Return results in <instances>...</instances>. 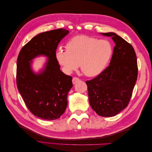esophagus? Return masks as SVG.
<instances>
[{"label": "esophagus", "mask_w": 152, "mask_h": 152, "mask_svg": "<svg viewBox=\"0 0 152 152\" xmlns=\"http://www.w3.org/2000/svg\"><path fill=\"white\" fill-rule=\"evenodd\" d=\"M80 80H79V78H77V77H74L73 78V79H72V82H73V84H76L77 82H79Z\"/></svg>", "instance_id": "esophagus-1"}]
</instances>
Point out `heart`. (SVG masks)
<instances>
[{
  "instance_id": "1",
  "label": "heart",
  "mask_w": 152,
  "mask_h": 152,
  "mask_svg": "<svg viewBox=\"0 0 152 152\" xmlns=\"http://www.w3.org/2000/svg\"><path fill=\"white\" fill-rule=\"evenodd\" d=\"M66 50L59 48L56 57L68 73L76 70L80 65L82 73L87 77L101 74L107 66L113 54L112 44L90 36H75L66 44Z\"/></svg>"
}]
</instances>
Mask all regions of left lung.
Here are the masks:
<instances>
[{
	"instance_id": "1",
	"label": "left lung",
	"mask_w": 152,
	"mask_h": 152,
	"mask_svg": "<svg viewBox=\"0 0 152 152\" xmlns=\"http://www.w3.org/2000/svg\"><path fill=\"white\" fill-rule=\"evenodd\" d=\"M114 47L110 65L91 80H87L91 107L99 115L113 117L127 107L137 78V64L132 45L113 32Z\"/></svg>"
}]
</instances>
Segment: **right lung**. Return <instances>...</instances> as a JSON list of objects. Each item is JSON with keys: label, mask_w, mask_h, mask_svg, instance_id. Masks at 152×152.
I'll return each mask as SVG.
<instances>
[{"label": "right lung", "mask_w": 152, "mask_h": 152, "mask_svg": "<svg viewBox=\"0 0 152 152\" xmlns=\"http://www.w3.org/2000/svg\"><path fill=\"white\" fill-rule=\"evenodd\" d=\"M69 33L59 28L40 33L26 44L18 55L16 85L31 113L44 120L60 117L67 107V96L73 86L72 77L60 70L56 50L61 40ZM44 55L48 58L44 70L35 75L31 68L34 57Z\"/></svg>", "instance_id": "1"}]
</instances>
